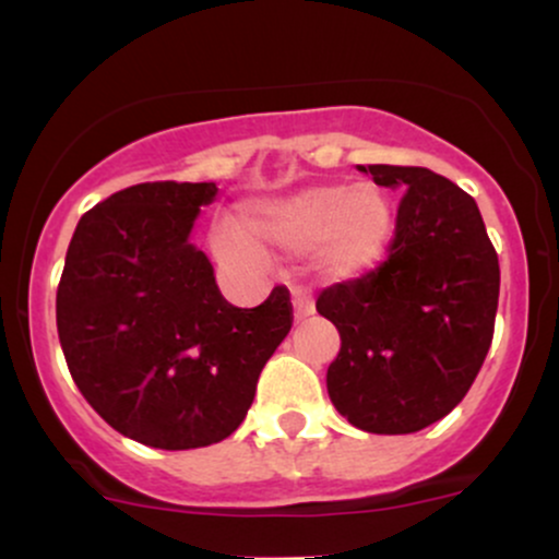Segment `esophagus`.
I'll return each instance as SVG.
<instances>
[{
    "mask_svg": "<svg viewBox=\"0 0 559 559\" xmlns=\"http://www.w3.org/2000/svg\"><path fill=\"white\" fill-rule=\"evenodd\" d=\"M292 307H294V320H305V318H310L312 312H316V307H312L310 297H307V294H301V292H294Z\"/></svg>",
    "mask_w": 559,
    "mask_h": 559,
    "instance_id": "esophagus-1",
    "label": "esophagus"
}]
</instances>
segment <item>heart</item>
I'll return each instance as SVG.
<instances>
[{"instance_id": "b5f03b06", "label": "heart", "mask_w": 559, "mask_h": 559, "mask_svg": "<svg viewBox=\"0 0 559 559\" xmlns=\"http://www.w3.org/2000/svg\"><path fill=\"white\" fill-rule=\"evenodd\" d=\"M394 202L376 183H318L288 197L260 199L241 210L239 228H215L213 249L230 265H254L260 247L299 254L331 284L362 278L386 254Z\"/></svg>"}]
</instances>
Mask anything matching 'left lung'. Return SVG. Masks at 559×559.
Instances as JSON below:
<instances>
[{"instance_id":"obj_1","label":"left lung","mask_w":559,"mask_h":559,"mask_svg":"<svg viewBox=\"0 0 559 559\" xmlns=\"http://www.w3.org/2000/svg\"><path fill=\"white\" fill-rule=\"evenodd\" d=\"M402 194L386 262L325 288L342 336L329 396L368 433H415L452 413L491 346L499 260L476 199L428 168L357 165Z\"/></svg>"}]
</instances>
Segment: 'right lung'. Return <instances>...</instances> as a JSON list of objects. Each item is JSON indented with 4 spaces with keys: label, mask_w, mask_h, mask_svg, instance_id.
Listing matches in <instances>:
<instances>
[{
    "label": "right lung",
    "mask_w": 559,
    "mask_h": 559,
    "mask_svg": "<svg viewBox=\"0 0 559 559\" xmlns=\"http://www.w3.org/2000/svg\"><path fill=\"white\" fill-rule=\"evenodd\" d=\"M215 183H136L75 226L57 288V333L75 386L115 431L155 449L223 441L292 331L275 286L234 307L189 241Z\"/></svg>",
    "instance_id": "1"
}]
</instances>
